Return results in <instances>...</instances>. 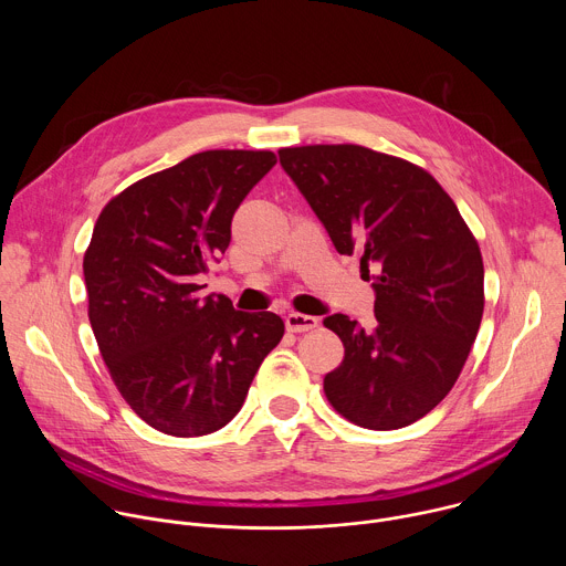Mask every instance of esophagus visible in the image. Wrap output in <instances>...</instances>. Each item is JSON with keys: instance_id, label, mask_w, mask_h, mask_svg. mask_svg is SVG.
<instances>
[{"instance_id": "1", "label": "esophagus", "mask_w": 566, "mask_h": 566, "mask_svg": "<svg viewBox=\"0 0 566 566\" xmlns=\"http://www.w3.org/2000/svg\"><path fill=\"white\" fill-rule=\"evenodd\" d=\"M284 322H286V329L291 334H304V332H311L317 327V317L304 315V313H289L284 317Z\"/></svg>"}]
</instances>
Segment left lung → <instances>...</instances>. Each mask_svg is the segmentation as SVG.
I'll return each mask as SVG.
<instances>
[{
	"label": "left lung",
	"mask_w": 566,
	"mask_h": 566,
	"mask_svg": "<svg viewBox=\"0 0 566 566\" xmlns=\"http://www.w3.org/2000/svg\"><path fill=\"white\" fill-rule=\"evenodd\" d=\"M280 164L340 255L374 280L371 329L343 313L345 345L325 376L334 410L367 430H398L448 396L483 313V262L450 195L423 168L363 145L282 147Z\"/></svg>",
	"instance_id": "8db88e82"
}]
</instances>
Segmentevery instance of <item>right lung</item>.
<instances>
[{"instance_id": "1", "label": "right lung", "mask_w": 566, "mask_h": 566, "mask_svg": "<svg viewBox=\"0 0 566 566\" xmlns=\"http://www.w3.org/2000/svg\"><path fill=\"white\" fill-rule=\"evenodd\" d=\"M277 164L269 149H208L149 175L101 212L83 271L101 356L127 406L170 437L217 432L244 406L284 322L201 297L239 203Z\"/></svg>"}]
</instances>
